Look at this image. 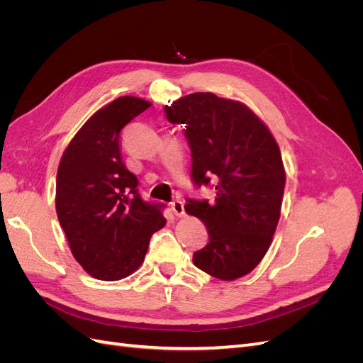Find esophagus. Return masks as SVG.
Listing matches in <instances>:
<instances>
[{"instance_id":"34e87169","label":"esophagus","mask_w":363,"mask_h":363,"mask_svg":"<svg viewBox=\"0 0 363 363\" xmlns=\"http://www.w3.org/2000/svg\"><path fill=\"white\" fill-rule=\"evenodd\" d=\"M171 208H172V212H174L175 216H179V218L184 216V203L182 200L172 201L171 203Z\"/></svg>"}]
</instances>
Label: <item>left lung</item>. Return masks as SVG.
<instances>
[{
    "label": "left lung",
    "instance_id": "obj_1",
    "mask_svg": "<svg viewBox=\"0 0 363 363\" xmlns=\"http://www.w3.org/2000/svg\"><path fill=\"white\" fill-rule=\"evenodd\" d=\"M164 112L186 128L194 183H215L213 203L186 200V213L208 233L194 265L224 281L244 277L267 255L280 219L286 172L279 144L248 106L212 92L182 96Z\"/></svg>",
    "mask_w": 363,
    "mask_h": 363
}]
</instances>
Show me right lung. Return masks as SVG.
<instances>
[{
	"mask_svg": "<svg viewBox=\"0 0 363 363\" xmlns=\"http://www.w3.org/2000/svg\"><path fill=\"white\" fill-rule=\"evenodd\" d=\"M151 103L119 96L96 111L68 144L56 179V212L74 259L94 279L115 281L145 259L151 235L167 219L163 204L140 199L121 157L119 139Z\"/></svg>",
	"mask_w": 363,
	"mask_h": 363,
	"instance_id": "obj_1",
	"label": "right lung"
}]
</instances>
